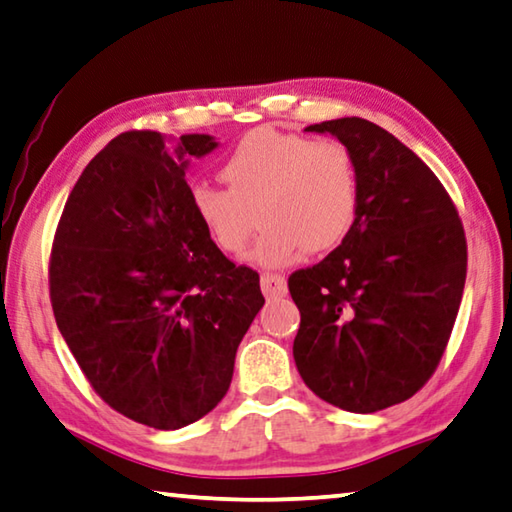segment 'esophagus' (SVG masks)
<instances>
[{"mask_svg": "<svg viewBox=\"0 0 512 512\" xmlns=\"http://www.w3.org/2000/svg\"><path fill=\"white\" fill-rule=\"evenodd\" d=\"M259 282H262V293L266 297H284L288 291L284 275H280V273H264Z\"/></svg>", "mask_w": 512, "mask_h": 512, "instance_id": "obj_1", "label": "esophagus"}]
</instances>
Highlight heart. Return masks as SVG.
<instances>
[{"label": "heart", "mask_w": 512, "mask_h": 512, "mask_svg": "<svg viewBox=\"0 0 512 512\" xmlns=\"http://www.w3.org/2000/svg\"><path fill=\"white\" fill-rule=\"evenodd\" d=\"M221 179L228 188L192 185L194 215L221 253L239 255L259 212L264 226L250 253L259 266L293 264L304 248H336L358 215V161L338 138L255 129L232 147Z\"/></svg>", "instance_id": "b5f03b06"}]
</instances>
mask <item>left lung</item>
I'll use <instances>...</instances> for the list:
<instances>
[{"label": "left lung", "instance_id": "obj_1", "mask_svg": "<svg viewBox=\"0 0 512 512\" xmlns=\"http://www.w3.org/2000/svg\"><path fill=\"white\" fill-rule=\"evenodd\" d=\"M306 132L351 147L360 203L342 244L288 277L300 309L293 358L322 401L378 412L439 367L466 284V232L436 174L383 127L351 116Z\"/></svg>", "mask_w": 512, "mask_h": 512}]
</instances>
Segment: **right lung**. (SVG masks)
I'll return each instance as SVG.
<instances>
[{
	"label": "right lung",
	"mask_w": 512,
	"mask_h": 512,
	"mask_svg": "<svg viewBox=\"0 0 512 512\" xmlns=\"http://www.w3.org/2000/svg\"><path fill=\"white\" fill-rule=\"evenodd\" d=\"M185 134L174 154L152 129L118 134L73 185L53 235L55 322L111 410L179 430L226 396L235 353L264 306L259 275L212 244L190 203Z\"/></svg>",
	"instance_id": "1"
}]
</instances>
